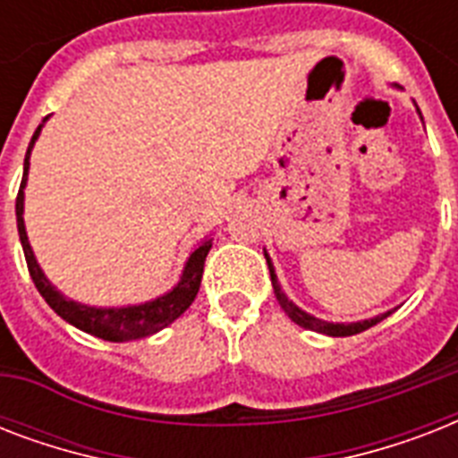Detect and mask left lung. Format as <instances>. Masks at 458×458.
Segmentation results:
<instances>
[{
  "mask_svg": "<svg viewBox=\"0 0 458 458\" xmlns=\"http://www.w3.org/2000/svg\"><path fill=\"white\" fill-rule=\"evenodd\" d=\"M266 261H268V271H271V283H273V290H276V297H278V304L283 306V311L290 316V318L297 323V326L306 327V330H316V333H323V335H333V337H347V335H356V333H363V330H369L370 326H376V323H380L383 318H387L392 311L383 313V316H376V318L370 320H361V323H349V326H344V323H326V320L320 318H313V316H309V313H304L300 309V306H294L293 301L287 300L285 294H283V290H280L278 285V278H276V271H273V264L271 259H268V254H266Z\"/></svg>",
  "mask_w": 458,
  "mask_h": 458,
  "instance_id": "obj_1",
  "label": "left lung"
}]
</instances>
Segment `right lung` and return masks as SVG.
Returning <instances> with one entry per match:
<instances>
[{"instance_id": "add662e5", "label": "right lung", "mask_w": 458, "mask_h": 458, "mask_svg": "<svg viewBox=\"0 0 458 458\" xmlns=\"http://www.w3.org/2000/svg\"><path fill=\"white\" fill-rule=\"evenodd\" d=\"M39 131H42V125H38V131H35L30 145H28V152H25L23 180H21V190H18L16 197L18 235H21L25 264H28V271H30V278L32 283H35V287H38V293L42 294L47 304L52 306L61 318L68 320L71 326L81 327L85 333L109 342L140 340V337L158 333L161 327L171 326L173 320L180 318V316L190 309V304H192L197 293H199L201 273H204V261H207V254L208 250H211V240H204V242L190 254L178 285L173 287L168 294H164V297H158V300L147 301V304L140 306H125V309H95V306L75 304V301L66 300L64 294H59L52 285H49V280L45 278V273L39 271L38 261L32 257L30 244H28V235H25L23 225V187L25 175H28V165H30L28 164V158H30V149L32 145H35V140H38Z\"/></svg>"}]
</instances>
